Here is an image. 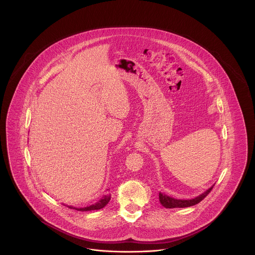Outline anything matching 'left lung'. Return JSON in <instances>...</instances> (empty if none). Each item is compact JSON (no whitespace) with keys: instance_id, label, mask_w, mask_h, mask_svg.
<instances>
[{"instance_id":"left-lung-1","label":"left lung","mask_w":255,"mask_h":255,"mask_svg":"<svg viewBox=\"0 0 255 255\" xmlns=\"http://www.w3.org/2000/svg\"><path fill=\"white\" fill-rule=\"evenodd\" d=\"M213 186H211L210 188H208L205 192H203L202 194H200L199 196L193 198V199H176L173 197H170L164 193H159V200L160 203L166 207V208H184V207H189V206H193L197 203H199L201 200H203L208 194L209 192L212 190Z\"/></svg>"}]
</instances>
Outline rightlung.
Listing matches in <instances>:
<instances>
[{"instance_id": "1", "label": "right lung", "mask_w": 255, "mask_h": 255, "mask_svg": "<svg viewBox=\"0 0 255 255\" xmlns=\"http://www.w3.org/2000/svg\"><path fill=\"white\" fill-rule=\"evenodd\" d=\"M111 199V195H105L103 198H101L98 202H96L95 204L93 205H90V206H86L84 208H75V207H72V206H69L70 208L72 209H75V210H78V211H91V210H99L101 208H103L104 206H106L108 204V202Z\"/></svg>"}]
</instances>
